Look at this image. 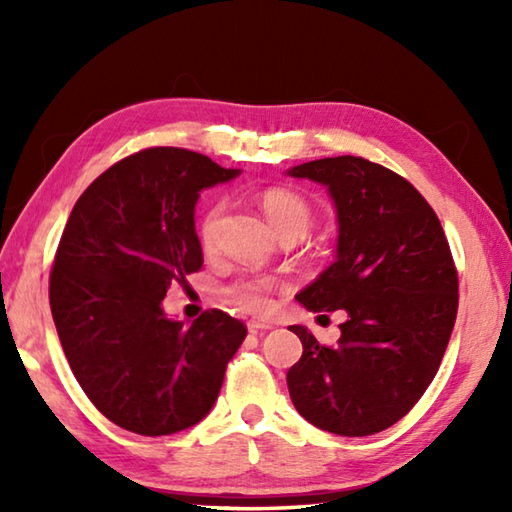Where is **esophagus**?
I'll use <instances>...</instances> for the list:
<instances>
[{"label":"esophagus","mask_w":512,"mask_h":512,"mask_svg":"<svg viewBox=\"0 0 512 512\" xmlns=\"http://www.w3.org/2000/svg\"><path fill=\"white\" fill-rule=\"evenodd\" d=\"M273 325L271 323H266V320H257V318H253V320H248V332H253V334H257V332H266V329H271Z\"/></svg>","instance_id":"esophagus-1"}]
</instances>
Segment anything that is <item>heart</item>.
Wrapping results in <instances>:
<instances>
[{
    "label": "heart",
    "mask_w": 512,
    "mask_h": 512,
    "mask_svg": "<svg viewBox=\"0 0 512 512\" xmlns=\"http://www.w3.org/2000/svg\"><path fill=\"white\" fill-rule=\"evenodd\" d=\"M259 207L271 223L275 235L280 237L284 232H305L311 225V207L298 192L287 187H268L259 194ZM223 205H212L201 223V239L205 246H210L216 235ZM280 289V280L271 275H244L225 287V296L239 309L250 311V314H268L273 309V296Z\"/></svg>",
    "instance_id": "obj_1"
}]
</instances>
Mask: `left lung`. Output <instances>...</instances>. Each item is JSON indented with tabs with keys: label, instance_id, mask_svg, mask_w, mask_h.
Wrapping results in <instances>:
<instances>
[{
	"label": "left lung",
	"instance_id": "1",
	"mask_svg": "<svg viewBox=\"0 0 512 512\" xmlns=\"http://www.w3.org/2000/svg\"><path fill=\"white\" fill-rule=\"evenodd\" d=\"M291 178L327 187L336 257L296 300L343 309L336 348L302 325V357L287 372L291 402L314 427L372 436L420 400L443 359L458 309V277L436 212L409 180L354 155L298 164Z\"/></svg>",
	"mask_w": 512,
	"mask_h": 512
}]
</instances>
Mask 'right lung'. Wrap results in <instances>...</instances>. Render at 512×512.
I'll list each match as a JSON object with an SVG mask.
<instances>
[{
    "label": "right lung",
    "mask_w": 512,
    "mask_h": 512,
    "mask_svg": "<svg viewBox=\"0 0 512 512\" xmlns=\"http://www.w3.org/2000/svg\"><path fill=\"white\" fill-rule=\"evenodd\" d=\"M207 155L158 146L112 164L76 201L49 277L56 332L76 381L121 429L169 436L201 422L246 327L219 309L194 323L162 309L203 266L194 210L237 178Z\"/></svg>",
    "instance_id": "add662e5"
}]
</instances>
